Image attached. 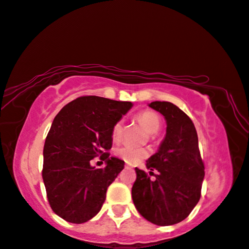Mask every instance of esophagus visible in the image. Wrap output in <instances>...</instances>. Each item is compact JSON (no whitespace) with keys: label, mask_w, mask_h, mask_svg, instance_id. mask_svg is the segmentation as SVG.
Wrapping results in <instances>:
<instances>
[{"label":"esophagus","mask_w":249,"mask_h":249,"mask_svg":"<svg viewBox=\"0 0 249 249\" xmlns=\"http://www.w3.org/2000/svg\"><path fill=\"white\" fill-rule=\"evenodd\" d=\"M125 168H126V169H133V168H134V166H133V164H131V163L126 162L125 163Z\"/></svg>","instance_id":"1"}]
</instances>
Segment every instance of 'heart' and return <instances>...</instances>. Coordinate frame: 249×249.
Masks as SVG:
<instances>
[{"mask_svg":"<svg viewBox=\"0 0 249 249\" xmlns=\"http://www.w3.org/2000/svg\"><path fill=\"white\" fill-rule=\"evenodd\" d=\"M136 118L150 134H156L161 127V118L156 111L142 110L136 115ZM124 133V122L120 120L111 127V138L115 142L122 139ZM149 150L145 148H136L132 145H123L115 150V155L127 163H138L149 156Z\"/></svg>","mask_w":249,"mask_h":249,"instance_id":"1","label":"heart"}]
</instances>
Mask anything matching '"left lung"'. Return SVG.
Returning <instances> with one entry per match:
<instances>
[{"label": "left lung", "instance_id": "left-lung-1", "mask_svg": "<svg viewBox=\"0 0 249 249\" xmlns=\"http://www.w3.org/2000/svg\"><path fill=\"white\" fill-rule=\"evenodd\" d=\"M149 106L166 118L167 133L158 152L146 161L148 169L159 171L156 179L135 168L133 203L148 221L157 226L176 225L190 215L199 201L204 162L191 118L168 101H153ZM150 175L154 174L150 171Z\"/></svg>", "mask_w": 249, "mask_h": 249}]
</instances>
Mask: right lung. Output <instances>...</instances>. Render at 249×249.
<instances>
[{"instance_id":"obj_1","label":"right lung","mask_w":249,"mask_h":249,"mask_svg":"<svg viewBox=\"0 0 249 249\" xmlns=\"http://www.w3.org/2000/svg\"><path fill=\"white\" fill-rule=\"evenodd\" d=\"M133 106L97 96L76 98L56 115L44 145L43 180L53 211L71 223H83L100 211L109 185L124 161L109 157L111 127ZM96 156L107 167L96 170Z\"/></svg>"}]
</instances>
